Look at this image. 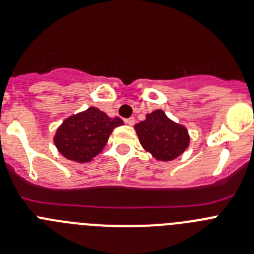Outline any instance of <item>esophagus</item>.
<instances>
[{"label":"esophagus","mask_w":254,"mask_h":254,"mask_svg":"<svg viewBox=\"0 0 254 254\" xmlns=\"http://www.w3.org/2000/svg\"><path fill=\"white\" fill-rule=\"evenodd\" d=\"M125 123H127V125H130V127H131V125H134V124H135V119H134V118L125 119Z\"/></svg>","instance_id":"obj_1"}]
</instances>
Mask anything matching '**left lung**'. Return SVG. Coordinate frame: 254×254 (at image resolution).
Returning <instances> with one entry per match:
<instances>
[{"label":"left lung","instance_id":"8db88e82","mask_svg":"<svg viewBox=\"0 0 254 254\" xmlns=\"http://www.w3.org/2000/svg\"><path fill=\"white\" fill-rule=\"evenodd\" d=\"M144 150L157 161H173L190 145V134L185 125L175 123L163 110L145 115V120L134 127Z\"/></svg>","mask_w":254,"mask_h":254}]
</instances>
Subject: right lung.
Segmentation results:
<instances>
[{
  "label": "right lung",
  "mask_w": 254,
  "mask_h": 254,
  "mask_svg": "<svg viewBox=\"0 0 254 254\" xmlns=\"http://www.w3.org/2000/svg\"><path fill=\"white\" fill-rule=\"evenodd\" d=\"M123 124L118 116L110 118L91 106L64 119L54 134V145L64 158L87 163L102 152L113 130Z\"/></svg>",
  "instance_id": "right-lung-1"
}]
</instances>
